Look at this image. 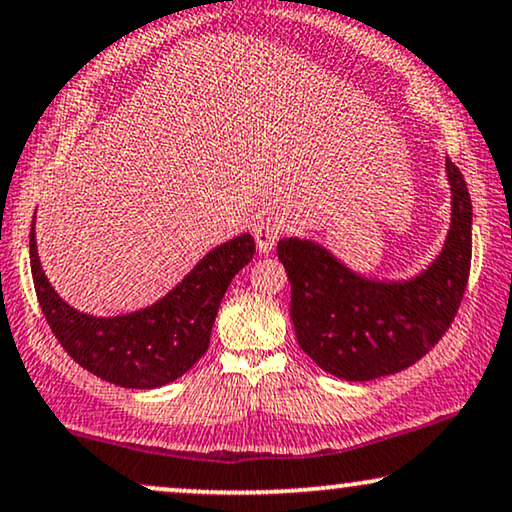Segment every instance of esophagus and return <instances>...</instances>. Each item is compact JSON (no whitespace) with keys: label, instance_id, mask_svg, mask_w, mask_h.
Here are the masks:
<instances>
[{"label":"esophagus","instance_id":"obj_1","mask_svg":"<svg viewBox=\"0 0 512 512\" xmlns=\"http://www.w3.org/2000/svg\"><path fill=\"white\" fill-rule=\"evenodd\" d=\"M254 240H256V247L261 254H270L272 247H275L277 240H280V223L275 221V218L265 216V218H258L254 223Z\"/></svg>","mask_w":512,"mask_h":512}]
</instances>
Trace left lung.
<instances>
[{
  "mask_svg": "<svg viewBox=\"0 0 512 512\" xmlns=\"http://www.w3.org/2000/svg\"><path fill=\"white\" fill-rule=\"evenodd\" d=\"M447 178L449 235L440 256L411 280H369L313 240L277 242L298 345L327 374L345 381L397 374L421 360L454 322L473 256V204L449 157Z\"/></svg>",
  "mask_w": 512,
  "mask_h": 512,
  "instance_id": "1",
  "label": "left lung"
}]
</instances>
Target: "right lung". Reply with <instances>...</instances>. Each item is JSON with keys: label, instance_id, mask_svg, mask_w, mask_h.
I'll use <instances>...</instances> for the list:
<instances>
[{"label": "right lung", "instance_id": "right-lung-1", "mask_svg": "<svg viewBox=\"0 0 512 512\" xmlns=\"http://www.w3.org/2000/svg\"><path fill=\"white\" fill-rule=\"evenodd\" d=\"M249 232L223 242L148 308L94 317L70 308L46 280L30 228V268L37 301L65 353L91 374L122 388L150 390L181 378L207 353L218 305L232 277L254 258Z\"/></svg>", "mask_w": 512, "mask_h": 512}]
</instances>
